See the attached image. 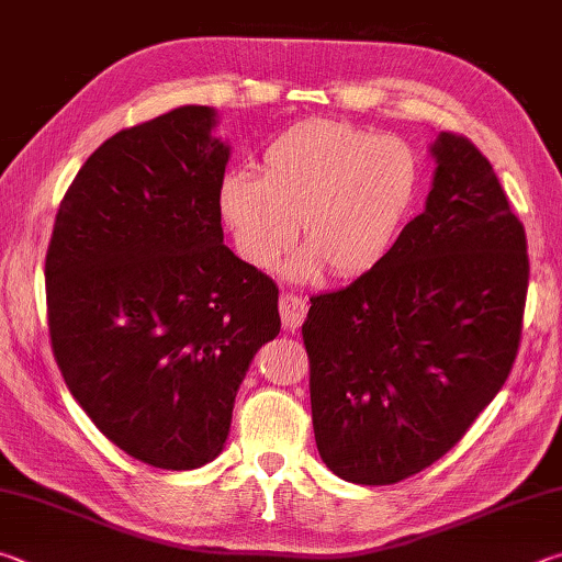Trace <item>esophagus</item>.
I'll return each mask as SVG.
<instances>
[{"mask_svg":"<svg viewBox=\"0 0 562 562\" xmlns=\"http://www.w3.org/2000/svg\"><path fill=\"white\" fill-rule=\"evenodd\" d=\"M304 315H307V302L302 297H294L290 292H282L280 297V317H282V327L288 331L300 329Z\"/></svg>","mask_w":562,"mask_h":562,"instance_id":"34e87169","label":"esophagus"}]
</instances>
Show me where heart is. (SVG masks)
Here are the masks:
<instances>
[{
  "instance_id": "heart-1",
  "label": "heart",
  "mask_w": 562,
  "mask_h": 562,
  "mask_svg": "<svg viewBox=\"0 0 562 562\" xmlns=\"http://www.w3.org/2000/svg\"><path fill=\"white\" fill-rule=\"evenodd\" d=\"M418 190L422 160L406 140L310 119L265 148L260 178L231 170L217 207L240 258L255 268H274L297 221L307 247L292 260V278H315L322 268L357 278L392 252Z\"/></svg>"
}]
</instances>
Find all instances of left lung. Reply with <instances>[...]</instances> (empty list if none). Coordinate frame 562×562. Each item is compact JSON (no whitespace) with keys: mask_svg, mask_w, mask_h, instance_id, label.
Listing matches in <instances>:
<instances>
[{"mask_svg":"<svg viewBox=\"0 0 562 562\" xmlns=\"http://www.w3.org/2000/svg\"><path fill=\"white\" fill-rule=\"evenodd\" d=\"M426 207L392 252L310 297L312 426L339 479L389 486L461 441L518 355L528 245L488 158L439 133Z\"/></svg>","mask_w":562,"mask_h":562,"instance_id":"8db88e82","label":"left lung"}]
</instances>
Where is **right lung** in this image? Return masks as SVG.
Masks as SVG:
<instances>
[{"label": "right lung", "instance_id": "obj_1", "mask_svg": "<svg viewBox=\"0 0 562 562\" xmlns=\"http://www.w3.org/2000/svg\"><path fill=\"white\" fill-rule=\"evenodd\" d=\"M211 106L123 128L66 190L46 250L54 359L97 429L133 459L201 469L235 394L280 335L278 288L223 243L231 146Z\"/></svg>", "mask_w": 562, "mask_h": 562}]
</instances>
